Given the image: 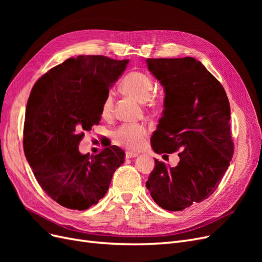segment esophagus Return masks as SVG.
Wrapping results in <instances>:
<instances>
[{"label": "esophagus", "mask_w": 262, "mask_h": 262, "mask_svg": "<svg viewBox=\"0 0 262 262\" xmlns=\"http://www.w3.org/2000/svg\"><path fill=\"white\" fill-rule=\"evenodd\" d=\"M139 156L138 153H133V152H126L125 153V158H133V157H137Z\"/></svg>", "instance_id": "34e87169"}]
</instances>
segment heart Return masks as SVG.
Here are the masks:
<instances>
[{"instance_id":"obj_1","label":"heart","mask_w":262,"mask_h":262,"mask_svg":"<svg viewBox=\"0 0 262 262\" xmlns=\"http://www.w3.org/2000/svg\"><path fill=\"white\" fill-rule=\"evenodd\" d=\"M121 89L124 93L131 95L139 101L144 102L149 99L154 89V83L147 74L139 71L125 75L121 83ZM114 112V97L108 94L104 99L100 108L101 117L105 119L112 118ZM148 130L145 124L142 123H124L119 128L115 134L114 140L118 145L134 150L141 147Z\"/></svg>"}]
</instances>
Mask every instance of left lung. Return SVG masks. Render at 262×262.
<instances>
[{"mask_svg":"<svg viewBox=\"0 0 262 262\" xmlns=\"http://www.w3.org/2000/svg\"><path fill=\"white\" fill-rule=\"evenodd\" d=\"M146 64L165 92L150 144L157 154L178 150L179 156L175 167L155 160L146 188L162 209L182 211L208 199L232 161L229 101L223 86L194 58L146 59Z\"/></svg>","mask_w":262,"mask_h":262,"instance_id":"obj_1","label":"left lung"}]
</instances>
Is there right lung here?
<instances>
[{
    "label": "right lung",
    "instance_id": "1",
    "mask_svg": "<svg viewBox=\"0 0 262 262\" xmlns=\"http://www.w3.org/2000/svg\"><path fill=\"white\" fill-rule=\"evenodd\" d=\"M129 60L78 55L52 68L34 85L26 106L24 152L46 193L68 209L96 204L109 188L124 152L116 145L81 154L84 132L100 121L109 89Z\"/></svg>",
    "mask_w": 262,
    "mask_h": 262
}]
</instances>
